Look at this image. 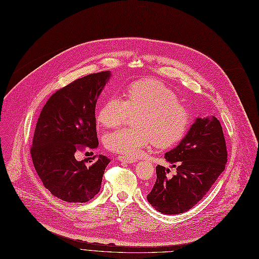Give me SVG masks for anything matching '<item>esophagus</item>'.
Segmentation results:
<instances>
[{
	"instance_id": "1",
	"label": "esophagus",
	"mask_w": 259,
	"mask_h": 259,
	"mask_svg": "<svg viewBox=\"0 0 259 259\" xmlns=\"http://www.w3.org/2000/svg\"><path fill=\"white\" fill-rule=\"evenodd\" d=\"M118 160L121 162H125V163H134L136 162L137 160L135 158H132V157H127V156H118Z\"/></svg>"
}]
</instances>
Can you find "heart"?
<instances>
[{
	"label": "heart",
	"mask_w": 259,
	"mask_h": 259,
	"mask_svg": "<svg viewBox=\"0 0 259 259\" xmlns=\"http://www.w3.org/2000/svg\"><path fill=\"white\" fill-rule=\"evenodd\" d=\"M124 97L107 98L98 113V121L113 128L130 113L137 112L133 119L135 126L118 128L104 137L109 151L135 157L153 141L156 145L167 146L186 134L191 122L190 110L162 82L153 79L134 82L127 86Z\"/></svg>",
	"instance_id": "b5f03b06"
}]
</instances>
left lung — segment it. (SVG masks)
I'll return each mask as SVG.
<instances>
[{
    "instance_id": "obj_1",
    "label": "left lung",
    "mask_w": 259,
    "mask_h": 259,
    "mask_svg": "<svg viewBox=\"0 0 259 259\" xmlns=\"http://www.w3.org/2000/svg\"><path fill=\"white\" fill-rule=\"evenodd\" d=\"M164 158L176 167L177 174L168 177L169 169L157 165V179L147 201L162 214L188 212L226 168L228 152L219 120L214 116L197 118L186 137Z\"/></svg>"
}]
</instances>
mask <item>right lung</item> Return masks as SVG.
<instances>
[{"label": "right lung", "mask_w": 259, "mask_h": 259, "mask_svg": "<svg viewBox=\"0 0 259 259\" xmlns=\"http://www.w3.org/2000/svg\"><path fill=\"white\" fill-rule=\"evenodd\" d=\"M110 71L85 76L57 91L41 110L30 149L44 187L66 202H88L101 189L110 160L103 155L76 159L83 150L98 147L95 108Z\"/></svg>", "instance_id": "right-lung-1"}]
</instances>
